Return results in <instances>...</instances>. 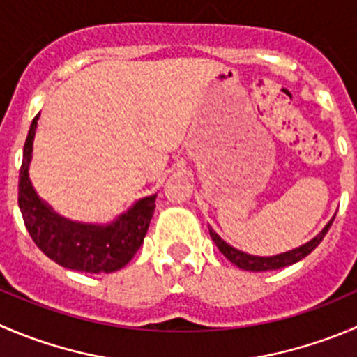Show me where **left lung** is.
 <instances>
[{"mask_svg": "<svg viewBox=\"0 0 357 357\" xmlns=\"http://www.w3.org/2000/svg\"><path fill=\"white\" fill-rule=\"evenodd\" d=\"M333 220H331L330 223L323 228V231H321L317 237H314L312 241H309L307 244L300 245V248L293 249V251L281 252V255H275V256H266V258H263V256L248 255V252H242V251H238V249L231 248V245L227 244V242H225L223 238H221L220 235L213 230V228H209V234H211V238L214 241V244L218 245V249H220V251L223 252V255L227 256V258L230 259L234 265H237L238 268H242V271H251V272L278 271V268H282V266H286V265H293V263L300 261V259L305 258L307 255H310V252H312L314 249L321 244V241L324 238V235L328 234V230H330Z\"/></svg>", "mask_w": 357, "mask_h": 357, "instance_id": "1", "label": "left lung"}]
</instances>
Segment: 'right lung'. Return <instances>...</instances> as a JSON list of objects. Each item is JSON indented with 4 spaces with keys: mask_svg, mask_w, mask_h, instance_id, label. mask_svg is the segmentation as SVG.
Wrapping results in <instances>:
<instances>
[{
    "mask_svg": "<svg viewBox=\"0 0 357 357\" xmlns=\"http://www.w3.org/2000/svg\"><path fill=\"white\" fill-rule=\"evenodd\" d=\"M36 126L38 115L31 122L19 174V207L31 238L48 258L64 268L86 274L119 271L143 244L157 195L141 199L108 227L64 220L38 199L27 174Z\"/></svg>",
    "mask_w": 357,
    "mask_h": 357,
    "instance_id": "add662e5",
    "label": "right lung"
}]
</instances>
